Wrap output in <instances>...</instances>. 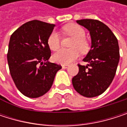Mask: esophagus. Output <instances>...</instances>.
<instances>
[{"instance_id":"obj_1","label":"esophagus","mask_w":127,"mask_h":127,"mask_svg":"<svg viewBox=\"0 0 127 127\" xmlns=\"http://www.w3.org/2000/svg\"><path fill=\"white\" fill-rule=\"evenodd\" d=\"M62 67H63V68H67V67H68V64H62Z\"/></svg>"}]
</instances>
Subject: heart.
Masks as SVG:
<instances>
[{
    "label": "heart",
    "instance_id": "heart-1",
    "mask_svg": "<svg viewBox=\"0 0 127 127\" xmlns=\"http://www.w3.org/2000/svg\"><path fill=\"white\" fill-rule=\"evenodd\" d=\"M63 32L73 39L70 43V49H60L53 55V60L61 64H69L75 60L79 55V50L82 53L88 51L89 43L85 39V32L82 27L76 24H71L63 28ZM61 39L60 34L54 31L48 36L47 43L52 51H57L60 47Z\"/></svg>",
    "mask_w": 127,
    "mask_h": 127
}]
</instances>
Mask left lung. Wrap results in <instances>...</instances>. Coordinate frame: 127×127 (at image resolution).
I'll list each match as a JSON object with an SVG mask.
<instances>
[{
  "label": "left lung",
  "instance_id": "8db88e82",
  "mask_svg": "<svg viewBox=\"0 0 127 127\" xmlns=\"http://www.w3.org/2000/svg\"><path fill=\"white\" fill-rule=\"evenodd\" d=\"M86 28L91 37V48L83 60L88 65L79 66L72 79L74 89L82 95L92 98L103 93L114 79L120 59L119 46L115 34L102 22L84 19L76 20Z\"/></svg>",
  "mask_w": 127,
  "mask_h": 127
}]
</instances>
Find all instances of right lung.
Here are the masks:
<instances>
[{"instance_id": "right-lung-1", "label": "right lung", "mask_w": 127, "mask_h": 127, "mask_svg": "<svg viewBox=\"0 0 127 127\" xmlns=\"http://www.w3.org/2000/svg\"><path fill=\"white\" fill-rule=\"evenodd\" d=\"M54 24L29 21L11 35L7 61L11 76L19 90L29 98H38L51 88L60 64L48 62L51 50L47 39Z\"/></svg>"}]
</instances>
